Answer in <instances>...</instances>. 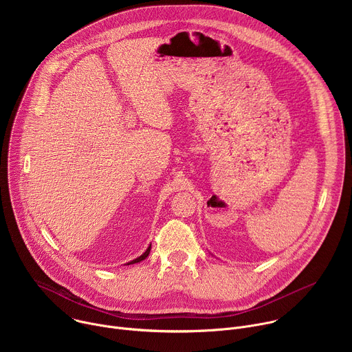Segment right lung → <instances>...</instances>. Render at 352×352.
Wrapping results in <instances>:
<instances>
[{"mask_svg":"<svg viewBox=\"0 0 352 352\" xmlns=\"http://www.w3.org/2000/svg\"><path fill=\"white\" fill-rule=\"evenodd\" d=\"M150 249H152V246H148L147 249H146V252L142 255V256H139L138 259H135V261H132V262H129L128 265H133V263H138V262H140V261H143V259H146L147 256H148V252H150Z\"/></svg>","mask_w":352,"mask_h":352,"instance_id":"obj_1","label":"right lung"}]
</instances>
